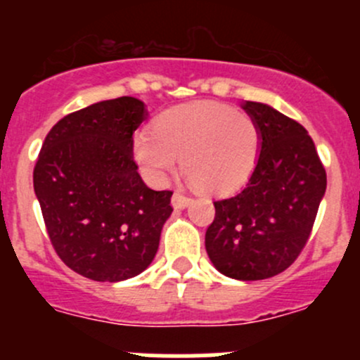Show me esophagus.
Returning <instances> with one entry per match:
<instances>
[{
  "label": "esophagus",
  "mask_w": 360,
  "mask_h": 360,
  "mask_svg": "<svg viewBox=\"0 0 360 360\" xmlns=\"http://www.w3.org/2000/svg\"><path fill=\"white\" fill-rule=\"evenodd\" d=\"M190 202H191V198L186 197L183 191H176V193L172 195V207H174V209H184V207L190 205Z\"/></svg>",
  "instance_id": "esophagus-1"
}]
</instances>
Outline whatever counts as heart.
<instances>
[{
	"instance_id": "heart-1",
	"label": "heart",
	"mask_w": 360,
	"mask_h": 360,
	"mask_svg": "<svg viewBox=\"0 0 360 360\" xmlns=\"http://www.w3.org/2000/svg\"><path fill=\"white\" fill-rule=\"evenodd\" d=\"M261 150L256 120L228 104L197 101L160 112L153 134L134 137V158L163 181L181 157L188 179L207 193H230L249 179Z\"/></svg>"
}]
</instances>
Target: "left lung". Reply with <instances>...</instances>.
Returning a JSON list of instances; mask_svg holds the SVG:
<instances>
[{"instance_id":"left-lung-1","label":"left lung","mask_w":360,"mask_h":360,"mask_svg":"<svg viewBox=\"0 0 360 360\" xmlns=\"http://www.w3.org/2000/svg\"><path fill=\"white\" fill-rule=\"evenodd\" d=\"M242 108L261 130L259 157L244 190L214 202L205 249L226 277L263 281L291 266L307 245L328 179L303 125L268 104Z\"/></svg>"}]
</instances>
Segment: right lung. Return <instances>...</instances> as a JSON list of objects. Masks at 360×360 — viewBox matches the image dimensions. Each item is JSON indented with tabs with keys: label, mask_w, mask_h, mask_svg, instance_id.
Masks as SVG:
<instances>
[{
	"label": "right lung",
	"mask_w": 360,
	"mask_h": 360,
	"mask_svg": "<svg viewBox=\"0 0 360 360\" xmlns=\"http://www.w3.org/2000/svg\"><path fill=\"white\" fill-rule=\"evenodd\" d=\"M143 101L118 97L71 112L45 137L32 172L53 249L76 274L120 282L146 270L172 214V191L144 184L134 162Z\"/></svg>",
	"instance_id": "obj_1"
}]
</instances>
